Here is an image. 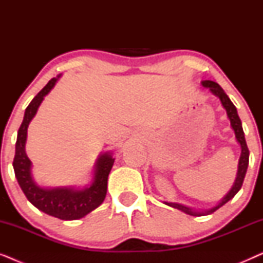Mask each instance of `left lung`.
<instances>
[{"instance_id":"left-lung-1","label":"left lung","mask_w":263,"mask_h":263,"mask_svg":"<svg viewBox=\"0 0 263 263\" xmlns=\"http://www.w3.org/2000/svg\"><path fill=\"white\" fill-rule=\"evenodd\" d=\"M202 86H203V87L210 88L211 92L213 93L214 96H217L219 99H220L221 105L224 106V109L226 110V114H228L229 120H230V122H231V127L233 129V132H235L237 141H238V143L240 145V148H242V153H240L239 163H238V171H237V177H236L235 183H233V186L231 188V190H230V192L226 194V196L224 197V199H222L220 202L217 204V206L212 207L211 210L204 211V212H196V211H193L192 208L183 206V204L165 202L167 204V206L177 208V210L184 212V213H186V214L195 215V217H196V215H197V217H201V215H206V214L213 213V212L217 211L218 208H220L221 206H224L226 202H229V201L231 200L232 197L239 192V189L242 188L244 177H246V174H247L248 164H249V149H248L246 138H244V132H243V128H242V122H240V118L238 116V114H237L236 106L233 105V103L231 102V100H230L228 95H226V93L224 92V89H222L220 86L217 84V82L211 81V80H204V81H202Z\"/></svg>"}]
</instances>
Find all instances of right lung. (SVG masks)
<instances>
[{"label":"right lung","mask_w":263,"mask_h":263,"mask_svg":"<svg viewBox=\"0 0 263 263\" xmlns=\"http://www.w3.org/2000/svg\"><path fill=\"white\" fill-rule=\"evenodd\" d=\"M59 78H52L45 87L32 99L30 105L25 110L23 123L17 132L13 167L21 190L34 207L62 220H75V219L84 218L86 214L103 203L106 195L107 177H109L115 159L111 153H104L98 158L96 164L95 178L89 188L74 189L64 186V188L45 189L35 184L31 174V160L28 159L25 152L27 128L44 97L51 91Z\"/></svg>","instance_id":"1"}]
</instances>
